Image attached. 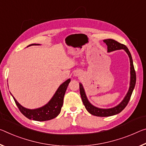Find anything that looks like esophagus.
<instances>
[{
  "instance_id": "esophagus-1",
  "label": "esophagus",
  "mask_w": 146,
  "mask_h": 146,
  "mask_svg": "<svg viewBox=\"0 0 146 146\" xmlns=\"http://www.w3.org/2000/svg\"><path fill=\"white\" fill-rule=\"evenodd\" d=\"M75 76H78V73H75Z\"/></svg>"
}]
</instances>
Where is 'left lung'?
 Here are the masks:
<instances>
[{
  "instance_id": "8db88e82",
  "label": "left lung",
  "mask_w": 146,
  "mask_h": 146,
  "mask_svg": "<svg viewBox=\"0 0 146 146\" xmlns=\"http://www.w3.org/2000/svg\"><path fill=\"white\" fill-rule=\"evenodd\" d=\"M104 43H106L107 45V52H110L114 50H121L123 49L125 51L127 52L129 57V60H130V85H129V90L127 92V94L125 96L123 100L121 102L119 103L118 105H116L114 107L110 108H100L95 106L94 105L90 102L88 99L87 98L85 90L84 89L82 84L81 83H79V87H80V96H81V99L82 101V103L85 106L86 109L87 110L90 114H91L94 115H96V116L99 117H107V116H111V115H114L115 114H119L123 110L126 106L128 104L130 98L131 97V95L133 94V90L135 88V84H136V72L133 66V58H132L131 52H129L125 45L123 44H121L117 41H115L112 39H107V40H103Z\"/></svg>"
}]
</instances>
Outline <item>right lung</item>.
Returning <instances> with one entry per match:
<instances>
[{"label":"right lung","mask_w":146,"mask_h":146,"mask_svg":"<svg viewBox=\"0 0 146 146\" xmlns=\"http://www.w3.org/2000/svg\"><path fill=\"white\" fill-rule=\"evenodd\" d=\"M32 45H40V44L33 43L27 46V47ZM70 81L71 79L69 78L64 82L58 87L54 96L46 105L41 106V107L35 108V109H29V108H27L23 106L17 102L11 94H10L14 99L15 104L19 108L21 112L25 117H27L29 119L34 120V121H47V120L52 119L56 117L60 113L61 108L62 105H63L64 95Z\"/></svg>","instance_id":"add662e5"}]
</instances>
